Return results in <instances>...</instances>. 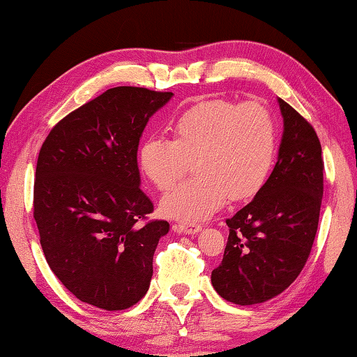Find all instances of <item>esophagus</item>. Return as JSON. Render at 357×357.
Instances as JSON below:
<instances>
[{"label": "esophagus", "mask_w": 357, "mask_h": 357, "mask_svg": "<svg viewBox=\"0 0 357 357\" xmlns=\"http://www.w3.org/2000/svg\"><path fill=\"white\" fill-rule=\"evenodd\" d=\"M173 228L174 231L184 234H195L202 231V225H198V223H176V225H173Z\"/></svg>", "instance_id": "1"}]
</instances>
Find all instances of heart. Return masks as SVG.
<instances>
[{
    "mask_svg": "<svg viewBox=\"0 0 357 357\" xmlns=\"http://www.w3.org/2000/svg\"><path fill=\"white\" fill-rule=\"evenodd\" d=\"M172 135L149 137L138 149V167L159 190L172 189L193 160L195 176L162 198V213L172 219L198 222L228 198L250 200L275 164V121L258 102H200L173 121Z\"/></svg>",
    "mask_w": 357,
    "mask_h": 357,
    "instance_id": "b5f03b06",
    "label": "heart"
}]
</instances>
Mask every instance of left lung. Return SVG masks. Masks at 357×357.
<instances>
[{"instance_id": "left-lung-1", "label": "left lung", "mask_w": 357, "mask_h": 357, "mask_svg": "<svg viewBox=\"0 0 357 357\" xmlns=\"http://www.w3.org/2000/svg\"><path fill=\"white\" fill-rule=\"evenodd\" d=\"M283 135L275 167L255 198L231 219L215 291L238 305L273 299L310 255L323 198L321 144L312 124L279 99Z\"/></svg>"}]
</instances>
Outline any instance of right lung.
<instances>
[{"instance_id":"obj_1","label":"right lung","mask_w":357,"mask_h":357,"mask_svg":"<svg viewBox=\"0 0 357 357\" xmlns=\"http://www.w3.org/2000/svg\"><path fill=\"white\" fill-rule=\"evenodd\" d=\"M173 93L116 86L63 118L36 167L34 220L48 266L77 299L124 310L146 294L170 225L146 220L137 151L149 118Z\"/></svg>"}]
</instances>
